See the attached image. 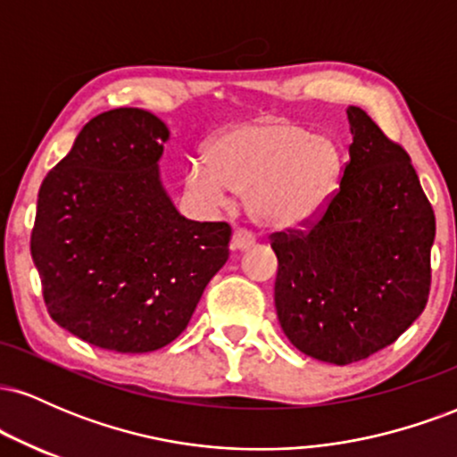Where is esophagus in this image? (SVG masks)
Segmentation results:
<instances>
[{"mask_svg":"<svg viewBox=\"0 0 457 457\" xmlns=\"http://www.w3.org/2000/svg\"><path fill=\"white\" fill-rule=\"evenodd\" d=\"M255 245V236L251 232H246V229H236L234 236H232V249L236 251H245L249 249V246Z\"/></svg>","mask_w":457,"mask_h":457,"instance_id":"1","label":"esophagus"}]
</instances>
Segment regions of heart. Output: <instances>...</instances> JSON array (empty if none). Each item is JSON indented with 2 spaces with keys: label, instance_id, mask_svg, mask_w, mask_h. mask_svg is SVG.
<instances>
[{
  "label": "heart",
  "instance_id": "1",
  "mask_svg": "<svg viewBox=\"0 0 457 457\" xmlns=\"http://www.w3.org/2000/svg\"><path fill=\"white\" fill-rule=\"evenodd\" d=\"M208 162H193L187 187L211 206H225L229 191L245 193L255 223L296 229L324 211L342 176V150L301 122L262 118L223 130L208 148Z\"/></svg>",
  "mask_w": 457,
  "mask_h": 457
}]
</instances>
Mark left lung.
<instances>
[{"label": "left lung", "mask_w": 457, "mask_h": 457, "mask_svg": "<svg viewBox=\"0 0 457 457\" xmlns=\"http://www.w3.org/2000/svg\"><path fill=\"white\" fill-rule=\"evenodd\" d=\"M350 161L307 229L270 236L277 318L303 354L348 365L378 353L421 316L436 234L408 152L348 107Z\"/></svg>", "instance_id": "8db88e82"}]
</instances>
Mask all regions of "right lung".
<instances>
[{
    "label": "right lung",
    "mask_w": 457,
    "mask_h": 457,
    "mask_svg": "<svg viewBox=\"0 0 457 457\" xmlns=\"http://www.w3.org/2000/svg\"><path fill=\"white\" fill-rule=\"evenodd\" d=\"M167 139L154 113L104 112L38 191L31 260L49 316L113 353L174 342L229 258L232 228L185 219L162 188Z\"/></svg>",
    "instance_id": "obj_1"
}]
</instances>
